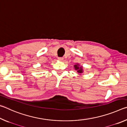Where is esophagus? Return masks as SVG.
<instances>
[{
	"label": "esophagus",
	"instance_id": "obj_1",
	"mask_svg": "<svg viewBox=\"0 0 127 127\" xmlns=\"http://www.w3.org/2000/svg\"><path fill=\"white\" fill-rule=\"evenodd\" d=\"M63 59H64L63 58H62V57H59V58H58V60H59V61H63Z\"/></svg>",
	"mask_w": 127,
	"mask_h": 127
}]
</instances>
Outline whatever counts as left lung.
<instances>
[{
  "mask_svg": "<svg viewBox=\"0 0 127 127\" xmlns=\"http://www.w3.org/2000/svg\"><path fill=\"white\" fill-rule=\"evenodd\" d=\"M74 69L77 70V73H78V74L81 75L82 73H83V66L82 65L81 66L80 64H79L78 63H76V64H75L74 65Z\"/></svg>",
  "mask_w": 127,
  "mask_h": 127,
  "instance_id": "1",
  "label": "left lung"
}]
</instances>
